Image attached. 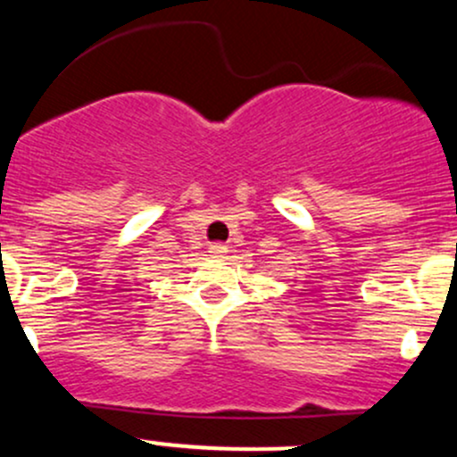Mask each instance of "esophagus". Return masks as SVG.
I'll list each match as a JSON object with an SVG mask.
<instances>
[{
	"label": "esophagus",
	"instance_id": "obj_1",
	"mask_svg": "<svg viewBox=\"0 0 457 457\" xmlns=\"http://www.w3.org/2000/svg\"><path fill=\"white\" fill-rule=\"evenodd\" d=\"M210 253L217 255V258H220V255L228 253V245H223V243H212V245H210Z\"/></svg>",
	"mask_w": 457,
	"mask_h": 457
}]
</instances>
